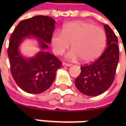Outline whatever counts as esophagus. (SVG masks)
Masks as SVG:
<instances>
[{
	"label": "esophagus",
	"mask_w": 126,
	"mask_h": 126,
	"mask_svg": "<svg viewBox=\"0 0 126 126\" xmlns=\"http://www.w3.org/2000/svg\"><path fill=\"white\" fill-rule=\"evenodd\" d=\"M62 65L64 66H71V64H67V63H65V62H63L62 63Z\"/></svg>",
	"instance_id": "esophagus-1"
}]
</instances>
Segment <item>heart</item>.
Masks as SVG:
<instances>
[{
	"instance_id": "heart-1",
	"label": "heart",
	"mask_w": 126,
	"mask_h": 126,
	"mask_svg": "<svg viewBox=\"0 0 126 126\" xmlns=\"http://www.w3.org/2000/svg\"><path fill=\"white\" fill-rule=\"evenodd\" d=\"M106 34L100 27L84 21L66 23L62 32H55L51 36L52 51L56 55H62L70 44L73 49L66 57L71 61L81 60L90 63L97 60L106 46Z\"/></svg>"
}]
</instances>
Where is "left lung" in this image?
Listing matches in <instances>:
<instances>
[{"label":"left lung","mask_w":126,"mask_h":126,"mask_svg":"<svg viewBox=\"0 0 126 126\" xmlns=\"http://www.w3.org/2000/svg\"><path fill=\"white\" fill-rule=\"evenodd\" d=\"M107 37V48L92 64L80 66L81 72L75 80L77 89L88 96L102 94L114 80L119 60L118 38L112 29L104 25Z\"/></svg>","instance_id":"left-lung-1"}]
</instances>
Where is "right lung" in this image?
Listing matches in <instances>:
<instances>
[{
	"mask_svg": "<svg viewBox=\"0 0 126 126\" xmlns=\"http://www.w3.org/2000/svg\"><path fill=\"white\" fill-rule=\"evenodd\" d=\"M55 21L48 16L38 15L22 20L12 33L7 54L12 77L24 92L39 94L51 86L62 62L47 52ZM37 39L40 50L32 58L24 57L19 47L26 38Z\"/></svg>",
	"mask_w": 126,
	"mask_h": 126,
	"instance_id": "1",
	"label": "right lung"
}]
</instances>
